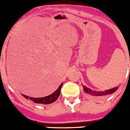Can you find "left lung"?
Listing matches in <instances>:
<instances>
[{
	"label": "left lung",
	"mask_w": 130,
	"mask_h": 130,
	"mask_svg": "<svg viewBox=\"0 0 130 130\" xmlns=\"http://www.w3.org/2000/svg\"><path fill=\"white\" fill-rule=\"evenodd\" d=\"M83 87L84 92L92 96H104L108 94H111L115 92L119 88V87H117L111 88V89L105 90V91H96V90H92L91 89L87 88L85 86H83Z\"/></svg>",
	"instance_id": "8db88e82"
}]
</instances>
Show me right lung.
Here are the masks:
<instances>
[{"label":"right lung","instance_id":"1","mask_svg":"<svg viewBox=\"0 0 130 130\" xmlns=\"http://www.w3.org/2000/svg\"><path fill=\"white\" fill-rule=\"evenodd\" d=\"M63 85L62 83L60 84V85L59 86L57 90L56 91L54 92L53 94H51L49 96H45L43 98H32V97H29L28 96H26L25 94H22L24 98H25L26 99L30 100L32 101L34 103L36 104H49L51 103H53L54 102L57 100V98L59 97L60 94V90H61L62 86Z\"/></svg>","mask_w":130,"mask_h":130}]
</instances>
